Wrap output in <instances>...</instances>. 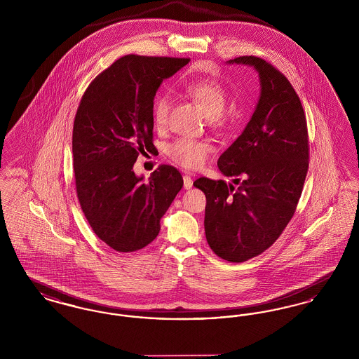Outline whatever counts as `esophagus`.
Masks as SVG:
<instances>
[{
	"mask_svg": "<svg viewBox=\"0 0 359 359\" xmlns=\"http://www.w3.org/2000/svg\"><path fill=\"white\" fill-rule=\"evenodd\" d=\"M183 180H184V188L186 189H189V188H192V179H191V176H188V175H184L183 176Z\"/></svg>",
	"mask_w": 359,
	"mask_h": 359,
	"instance_id": "esophagus-1",
	"label": "esophagus"
}]
</instances>
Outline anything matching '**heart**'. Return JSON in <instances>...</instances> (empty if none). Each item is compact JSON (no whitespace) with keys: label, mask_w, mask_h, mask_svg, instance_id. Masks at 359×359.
Masks as SVG:
<instances>
[{"label":"heart","mask_w":359,"mask_h":359,"mask_svg":"<svg viewBox=\"0 0 359 359\" xmlns=\"http://www.w3.org/2000/svg\"><path fill=\"white\" fill-rule=\"evenodd\" d=\"M182 90L194 102L201 106L214 126L224 125L227 120L224 109L227 106L229 94L222 83L211 78H196L183 82ZM171 103L168 94H161L154 101L152 120L157 130H161L167 126ZM165 152L177 165L195 170L205 164L210 154V145L205 141L180 138L168 144Z\"/></svg>","instance_id":"heart-1"}]
</instances>
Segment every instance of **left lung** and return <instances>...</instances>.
Masks as SVG:
<instances>
[{
    "mask_svg": "<svg viewBox=\"0 0 359 359\" xmlns=\"http://www.w3.org/2000/svg\"><path fill=\"white\" fill-rule=\"evenodd\" d=\"M229 63L258 71L261 95L243 133L221 154L224 180L199 177L205 195V238L222 259L243 262L271 248L290 223L309 164L306 114L287 76L257 56Z\"/></svg>",
    "mask_w": 359,
    "mask_h": 359,
    "instance_id": "obj_1",
    "label": "left lung"
}]
</instances>
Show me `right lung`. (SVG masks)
<instances>
[{
  "label": "right lung",
  "mask_w": 359,
  "mask_h": 359,
  "mask_svg": "<svg viewBox=\"0 0 359 359\" xmlns=\"http://www.w3.org/2000/svg\"><path fill=\"white\" fill-rule=\"evenodd\" d=\"M188 57L125 55L86 88L72 129L75 187L93 231L121 253L154 241L160 219L183 187L163 164L148 182L137 177L140 154L154 148L152 109L157 88Z\"/></svg>",
  "instance_id": "1"
}]
</instances>
